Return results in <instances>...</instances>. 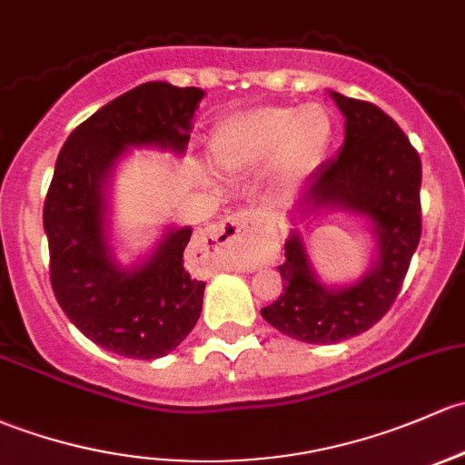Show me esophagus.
Listing matches in <instances>:
<instances>
[{
    "instance_id": "34e87169",
    "label": "esophagus",
    "mask_w": 465,
    "mask_h": 465,
    "mask_svg": "<svg viewBox=\"0 0 465 465\" xmlns=\"http://www.w3.org/2000/svg\"><path fill=\"white\" fill-rule=\"evenodd\" d=\"M209 236L213 241L220 242H258L265 236V229L261 227V220L253 216L252 212H238L233 216L216 224V227L209 232Z\"/></svg>"
}]
</instances>
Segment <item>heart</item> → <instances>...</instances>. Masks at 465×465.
<instances>
[{"mask_svg":"<svg viewBox=\"0 0 465 465\" xmlns=\"http://www.w3.org/2000/svg\"><path fill=\"white\" fill-rule=\"evenodd\" d=\"M334 120L322 104L258 106L223 120L209 140V160L223 173H247L272 163L282 187L310 178L330 151Z\"/></svg>","mask_w":465,"mask_h":465,"instance_id":"b5f03b06","label":"heart"}]
</instances>
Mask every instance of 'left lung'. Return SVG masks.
<instances>
[{
    "label": "left lung",
    "mask_w": 465,
    "mask_h": 465,
    "mask_svg": "<svg viewBox=\"0 0 465 465\" xmlns=\"http://www.w3.org/2000/svg\"><path fill=\"white\" fill-rule=\"evenodd\" d=\"M345 115V143L312 173L298 198L301 213L343 209L372 224L379 256L365 276L331 290L319 282L294 232L285 242L282 294L262 319L305 343H339L368 331L388 314L421 238V158L397 122L372 102L331 93Z\"/></svg>",
    "instance_id": "8db88e82"
}]
</instances>
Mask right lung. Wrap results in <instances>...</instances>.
I'll return each instance as SVG.
<instances>
[{
	"mask_svg": "<svg viewBox=\"0 0 465 465\" xmlns=\"http://www.w3.org/2000/svg\"><path fill=\"white\" fill-rule=\"evenodd\" d=\"M203 95L146 82L82 122L57 155L44 203L53 292L86 339L126 359L178 348L200 319L204 282L187 272L192 227H171L140 265H117L106 238V184L129 146L183 153Z\"/></svg>",
	"mask_w": 465,
	"mask_h": 465,
	"instance_id": "1",
	"label": "right lung"
}]
</instances>
